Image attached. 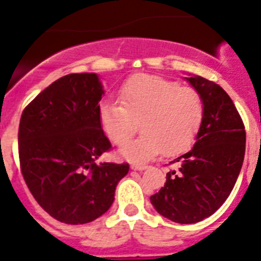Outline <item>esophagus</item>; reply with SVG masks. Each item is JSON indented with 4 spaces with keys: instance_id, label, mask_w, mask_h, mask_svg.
Wrapping results in <instances>:
<instances>
[{
    "instance_id": "34e87169",
    "label": "esophagus",
    "mask_w": 261,
    "mask_h": 261,
    "mask_svg": "<svg viewBox=\"0 0 261 261\" xmlns=\"http://www.w3.org/2000/svg\"><path fill=\"white\" fill-rule=\"evenodd\" d=\"M130 168L133 169V171H143V169H146L147 166H145V164H130Z\"/></svg>"
}]
</instances>
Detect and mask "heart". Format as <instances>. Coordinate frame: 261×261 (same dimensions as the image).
I'll return each mask as SVG.
<instances>
[{
    "mask_svg": "<svg viewBox=\"0 0 261 261\" xmlns=\"http://www.w3.org/2000/svg\"><path fill=\"white\" fill-rule=\"evenodd\" d=\"M120 103L102 102L99 121L107 137L122 145L140 120L143 135L127 143L119 155L132 162H149L163 151L176 155L190 146L203 119V103L197 90L155 75L129 79L120 93Z\"/></svg>",
    "mask_w": 261,
    "mask_h": 261,
    "instance_id": "obj_1",
    "label": "heart"
}]
</instances>
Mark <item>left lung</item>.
<instances>
[{"label": "left lung", "mask_w": 261, "mask_h": 261, "mask_svg": "<svg viewBox=\"0 0 261 261\" xmlns=\"http://www.w3.org/2000/svg\"><path fill=\"white\" fill-rule=\"evenodd\" d=\"M200 95L203 119L193 149L174 159L177 169L150 197L158 214L178 224L202 221L223 205L240 176L246 132L223 88L197 75L184 77Z\"/></svg>", "instance_id": "8db88e82"}]
</instances>
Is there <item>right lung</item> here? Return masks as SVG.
Segmentation results:
<instances>
[{
    "instance_id": "right-lung-1",
    "label": "right lung",
    "mask_w": 261,
    "mask_h": 261,
    "mask_svg": "<svg viewBox=\"0 0 261 261\" xmlns=\"http://www.w3.org/2000/svg\"><path fill=\"white\" fill-rule=\"evenodd\" d=\"M103 94L97 73H71L21 114V173L38 204L61 223L87 224L106 214L129 171L128 163H97L111 147L98 115Z\"/></svg>"
}]
</instances>
